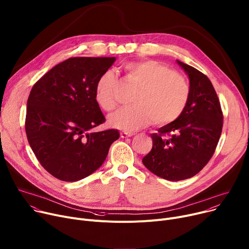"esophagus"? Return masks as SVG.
Returning <instances> with one entry per match:
<instances>
[{
	"label": "esophagus",
	"mask_w": 249,
	"mask_h": 249,
	"mask_svg": "<svg viewBox=\"0 0 249 249\" xmlns=\"http://www.w3.org/2000/svg\"><path fill=\"white\" fill-rule=\"evenodd\" d=\"M133 133L132 132H129V131H122L121 132V137L123 139H126V138H129V137H132Z\"/></svg>",
	"instance_id": "1"
}]
</instances>
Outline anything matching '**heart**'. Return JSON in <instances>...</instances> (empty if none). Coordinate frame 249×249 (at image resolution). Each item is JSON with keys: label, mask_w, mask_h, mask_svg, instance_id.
Returning <instances> with one entry per match:
<instances>
[{"label": "heart", "mask_w": 249, "mask_h": 249, "mask_svg": "<svg viewBox=\"0 0 249 249\" xmlns=\"http://www.w3.org/2000/svg\"><path fill=\"white\" fill-rule=\"evenodd\" d=\"M128 83L137 88L131 106L112 113L108 124L127 131L149 125H166L177 121L185 110L190 87L180 73L168 66L152 60L130 62L124 66ZM121 81L112 71L103 72L95 84L94 99L106 111H112L120 105Z\"/></svg>", "instance_id": "heart-1"}]
</instances>
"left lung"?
<instances>
[{"label":"left lung","instance_id":"8db88e82","mask_svg":"<svg viewBox=\"0 0 249 249\" xmlns=\"http://www.w3.org/2000/svg\"><path fill=\"white\" fill-rule=\"evenodd\" d=\"M189 78L190 98L181 116L155 133L152 148L142 159L156 176L171 181L193 178L213 158L218 143L223 114L216 91L207 76L178 61Z\"/></svg>","mask_w":249,"mask_h":249}]
</instances>
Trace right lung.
<instances>
[{
    "label": "right lung",
    "mask_w": 249,
    "mask_h": 249,
    "mask_svg": "<svg viewBox=\"0 0 249 249\" xmlns=\"http://www.w3.org/2000/svg\"><path fill=\"white\" fill-rule=\"evenodd\" d=\"M114 61V56L70 58L45 73L30 92L25 123L28 142L55 178L76 181L89 177L120 138L113 128L90 131L106 122L94 89Z\"/></svg>",
    "instance_id": "obj_1"
}]
</instances>
